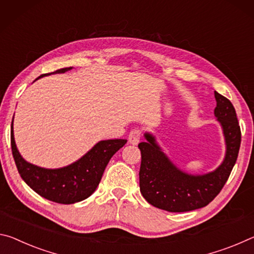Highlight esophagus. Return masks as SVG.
<instances>
[{
  "label": "esophagus",
  "mask_w": 254,
  "mask_h": 254,
  "mask_svg": "<svg viewBox=\"0 0 254 254\" xmlns=\"http://www.w3.org/2000/svg\"><path fill=\"white\" fill-rule=\"evenodd\" d=\"M140 135H142V131H140L139 129H137V128H135V129H131L129 135H128V142L132 145H137L139 143Z\"/></svg>",
  "instance_id": "esophagus-1"
}]
</instances>
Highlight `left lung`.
Segmentation results:
<instances>
[{"label": "left lung", "instance_id": "obj_1", "mask_svg": "<svg viewBox=\"0 0 254 254\" xmlns=\"http://www.w3.org/2000/svg\"><path fill=\"white\" fill-rule=\"evenodd\" d=\"M215 117L225 138V157L217 169L205 174H190L173 163L162 151L155 136L145 132V142L138 144L142 153L139 169L140 193L156 208L182 213L205 207L226 184L239 155L241 129L230 100L215 91Z\"/></svg>", "mask_w": 254, "mask_h": 254}]
</instances>
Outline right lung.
Instances as JSON below:
<instances>
[{
    "label": "right lung",
    "mask_w": 254,
    "mask_h": 254,
    "mask_svg": "<svg viewBox=\"0 0 254 254\" xmlns=\"http://www.w3.org/2000/svg\"><path fill=\"white\" fill-rule=\"evenodd\" d=\"M72 68H62L49 74L65 73ZM49 74H43L38 78ZM126 143V139L100 140L74 163L60 169H45L29 163L21 156L14 140L13 120L11 125L12 154L22 180L39 196L65 205L84 200L94 192L110 159Z\"/></svg>",
    "instance_id": "obj_1"
}]
</instances>
